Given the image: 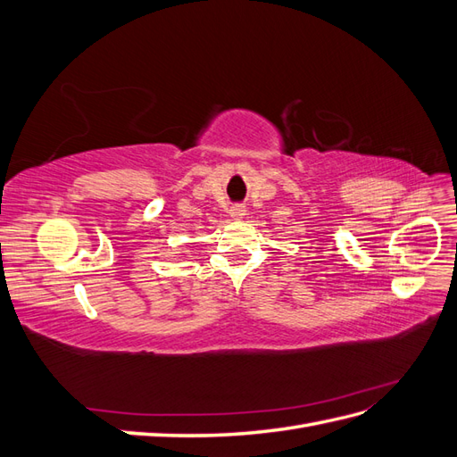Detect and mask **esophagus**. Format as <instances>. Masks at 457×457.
<instances>
[{
    "mask_svg": "<svg viewBox=\"0 0 457 457\" xmlns=\"http://www.w3.org/2000/svg\"><path fill=\"white\" fill-rule=\"evenodd\" d=\"M244 215H245V207H244V205L237 204V205L230 207V217H232V219H242Z\"/></svg>",
    "mask_w": 457,
    "mask_h": 457,
    "instance_id": "1",
    "label": "esophagus"
}]
</instances>
